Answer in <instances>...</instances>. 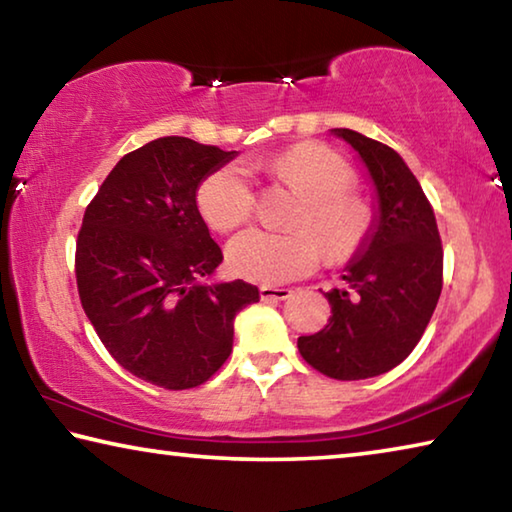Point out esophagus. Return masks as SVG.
Segmentation results:
<instances>
[{"instance_id": "34e87169", "label": "esophagus", "mask_w": 512, "mask_h": 512, "mask_svg": "<svg viewBox=\"0 0 512 512\" xmlns=\"http://www.w3.org/2000/svg\"><path fill=\"white\" fill-rule=\"evenodd\" d=\"M259 296H262V300H287L291 296V289L264 284V287H259Z\"/></svg>"}]
</instances>
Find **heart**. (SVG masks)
Listing matches in <instances>:
<instances>
[{
  "label": "heart",
  "mask_w": 512,
  "mask_h": 512,
  "mask_svg": "<svg viewBox=\"0 0 512 512\" xmlns=\"http://www.w3.org/2000/svg\"><path fill=\"white\" fill-rule=\"evenodd\" d=\"M284 185L305 196L289 235L248 230L230 241L228 264L237 275L262 284L291 282L314 271L320 259L343 264L361 253L372 232V210L352 194L354 171L339 153L320 144H298L271 162ZM255 189L239 164L216 169L198 189V207L219 232L244 225L255 212Z\"/></svg>",
  "instance_id": "b5f03b06"
}]
</instances>
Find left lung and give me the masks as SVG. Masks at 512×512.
I'll list each match as a JSON object with an SVG mask.
<instances>
[{"label": "left lung", "mask_w": 512, "mask_h": 512, "mask_svg": "<svg viewBox=\"0 0 512 512\" xmlns=\"http://www.w3.org/2000/svg\"><path fill=\"white\" fill-rule=\"evenodd\" d=\"M348 142L375 187L368 244L343 268L345 287L325 298V329L300 336L309 366L343 381L377 377L409 357L427 329L443 289V246L436 216L418 178L391 146L350 128H332Z\"/></svg>", "instance_id": "obj_1"}]
</instances>
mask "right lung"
<instances>
[{
    "mask_svg": "<svg viewBox=\"0 0 512 512\" xmlns=\"http://www.w3.org/2000/svg\"><path fill=\"white\" fill-rule=\"evenodd\" d=\"M237 151L160 137L121 158L76 239L81 305L121 368L169 391L201 386L232 352L235 316L259 300L212 277L223 253L196 192Z\"/></svg>",
    "mask_w": 512,
    "mask_h": 512,
    "instance_id": "obj_1",
    "label": "right lung"
}]
</instances>
